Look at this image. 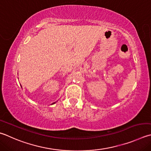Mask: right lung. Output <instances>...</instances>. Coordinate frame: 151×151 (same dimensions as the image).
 <instances>
[{"label": "right lung", "mask_w": 151, "mask_h": 151, "mask_svg": "<svg viewBox=\"0 0 151 151\" xmlns=\"http://www.w3.org/2000/svg\"><path fill=\"white\" fill-rule=\"evenodd\" d=\"M55 102H54V103H53V104H55Z\"/></svg>", "instance_id": "add662e5"}]
</instances>
